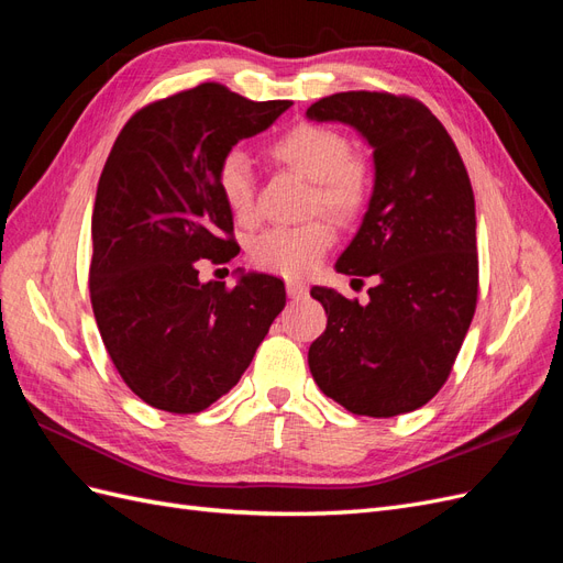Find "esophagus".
I'll return each instance as SVG.
<instances>
[{
	"label": "esophagus",
	"instance_id": "1",
	"mask_svg": "<svg viewBox=\"0 0 563 563\" xmlns=\"http://www.w3.org/2000/svg\"><path fill=\"white\" fill-rule=\"evenodd\" d=\"M286 294L291 300H300L305 294H308V288H305L300 282H286Z\"/></svg>",
	"mask_w": 563,
	"mask_h": 563
}]
</instances>
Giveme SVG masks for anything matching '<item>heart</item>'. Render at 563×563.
Masks as SVG:
<instances>
[{
    "label": "heart",
    "instance_id": "heart-1",
    "mask_svg": "<svg viewBox=\"0 0 563 563\" xmlns=\"http://www.w3.org/2000/svg\"><path fill=\"white\" fill-rule=\"evenodd\" d=\"M269 157L302 178L314 183L310 209L335 220H350L368 199L366 166L350 157L352 145L343 133L321 124H298L282 133L267 147ZM218 192L230 213L246 223L255 213V183L249 159L232 150L218 166ZM333 244L327 220L296 228H272L255 236L249 246L251 261L275 275L298 279L310 275L319 258Z\"/></svg>",
    "mask_w": 563,
    "mask_h": 563
}]
</instances>
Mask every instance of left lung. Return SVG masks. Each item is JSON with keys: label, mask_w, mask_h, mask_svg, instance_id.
Segmentation results:
<instances>
[{"label": "left lung", "mask_w": 563, "mask_h": 563, "mask_svg": "<svg viewBox=\"0 0 563 563\" xmlns=\"http://www.w3.org/2000/svg\"><path fill=\"white\" fill-rule=\"evenodd\" d=\"M305 117L347 124L373 150L368 207L335 272L373 277L376 286L366 305L312 286L329 314L308 352L312 378L354 416L416 411L446 383L476 308V213L465 164L439 119L411 98L333 93Z\"/></svg>", "instance_id": "8db88e82"}]
</instances>
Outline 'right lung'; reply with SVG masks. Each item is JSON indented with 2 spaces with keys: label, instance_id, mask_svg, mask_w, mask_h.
Returning <instances> with one entry per match:
<instances>
[{
  "label": "right lung",
  "instance_id": "obj_1",
  "mask_svg": "<svg viewBox=\"0 0 563 563\" xmlns=\"http://www.w3.org/2000/svg\"><path fill=\"white\" fill-rule=\"evenodd\" d=\"M288 100H253L220 84L135 112L117 135L91 218V305L119 376L145 404L199 413L240 383L272 321L284 282L242 272L234 288L201 282L203 258L230 263L232 213L218 166L269 129Z\"/></svg>",
  "mask_w": 563,
  "mask_h": 563
}]
</instances>
